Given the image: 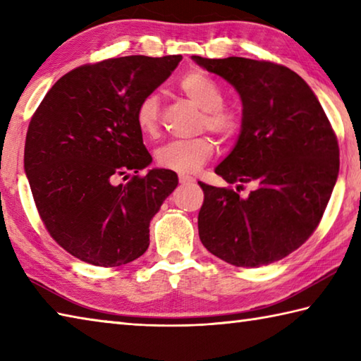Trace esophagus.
Returning a JSON list of instances; mask_svg holds the SVG:
<instances>
[{
  "instance_id": "1",
  "label": "esophagus",
  "mask_w": 361,
  "mask_h": 361,
  "mask_svg": "<svg viewBox=\"0 0 361 361\" xmlns=\"http://www.w3.org/2000/svg\"><path fill=\"white\" fill-rule=\"evenodd\" d=\"M180 183L181 185H194L195 178H192V176H188V175H180Z\"/></svg>"
}]
</instances>
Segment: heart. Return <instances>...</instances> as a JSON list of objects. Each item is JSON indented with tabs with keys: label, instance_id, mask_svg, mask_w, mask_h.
<instances>
[{
	"label": "heart",
	"instance_id": "1",
	"mask_svg": "<svg viewBox=\"0 0 361 361\" xmlns=\"http://www.w3.org/2000/svg\"><path fill=\"white\" fill-rule=\"evenodd\" d=\"M178 89L202 109L199 130H209L225 142L238 137L243 117L233 106L224 103V90L213 76L203 70H190L178 80ZM161 102L157 94L140 97L134 108V123L145 137H154L159 131ZM216 144L207 134L192 139L167 142L157 150L158 166L176 173H194L214 153Z\"/></svg>",
	"mask_w": 361,
	"mask_h": 361
}]
</instances>
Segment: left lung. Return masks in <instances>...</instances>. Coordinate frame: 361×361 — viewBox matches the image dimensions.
Masks as SVG:
<instances>
[{
  "label": "left lung",
  "mask_w": 361,
  "mask_h": 361,
  "mask_svg": "<svg viewBox=\"0 0 361 361\" xmlns=\"http://www.w3.org/2000/svg\"><path fill=\"white\" fill-rule=\"evenodd\" d=\"M194 61L227 80L243 100V130L216 173L235 185L199 183V236L238 267L275 263L313 235L340 171V147L313 90L291 68L245 58ZM247 182L256 189L243 200Z\"/></svg>",
  "instance_id": "8db88e82"
}]
</instances>
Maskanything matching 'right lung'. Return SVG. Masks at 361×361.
Here are the masks:
<instances>
[{
  "mask_svg": "<svg viewBox=\"0 0 361 361\" xmlns=\"http://www.w3.org/2000/svg\"><path fill=\"white\" fill-rule=\"evenodd\" d=\"M181 59L125 56L80 66L31 117L25 172L35 208L49 236L84 263L122 266L148 249V225L178 176L166 169L137 175L152 157L134 108Z\"/></svg>",
  "mask_w": 361,
  "mask_h": 361,
  "instance_id": "right-lung-1",
  "label": "right lung"
}]
</instances>
